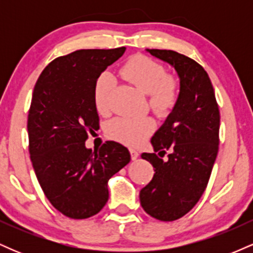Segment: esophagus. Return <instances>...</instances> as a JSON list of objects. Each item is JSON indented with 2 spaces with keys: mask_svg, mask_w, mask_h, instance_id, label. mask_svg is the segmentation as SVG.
<instances>
[{
  "mask_svg": "<svg viewBox=\"0 0 253 253\" xmlns=\"http://www.w3.org/2000/svg\"><path fill=\"white\" fill-rule=\"evenodd\" d=\"M129 153H130V158H132V161H136V158L139 157V153L136 152L134 149H129Z\"/></svg>",
  "mask_w": 253,
  "mask_h": 253,
  "instance_id": "34e87169",
  "label": "esophagus"
}]
</instances>
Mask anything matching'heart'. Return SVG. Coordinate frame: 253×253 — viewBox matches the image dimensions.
Listing matches in <instances>:
<instances>
[{
	"instance_id": "1",
	"label": "heart",
	"mask_w": 253,
	"mask_h": 253,
	"mask_svg": "<svg viewBox=\"0 0 253 253\" xmlns=\"http://www.w3.org/2000/svg\"><path fill=\"white\" fill-rule=\"evenodd\" d=\"M121 75L141 91L149 95V106L158 117H168L177 106L181 85L176 77L167 74V69L152 58L138 54L129 58L121 66ZM114 89V78L103 72L96 78L92 89L95 108L100 114H107L110 108V96ZM155 129V121L150 117H119L107 125L108 138L118 143L136 146Z\"/></svg>"
}]
</instances>
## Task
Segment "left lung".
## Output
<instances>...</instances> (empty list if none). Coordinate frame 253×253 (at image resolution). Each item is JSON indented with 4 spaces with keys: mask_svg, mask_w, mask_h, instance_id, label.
I'll return each instance as SVG.
<instances>
[{
    "mask_svg": "<svg viewBox=\"0 0 253 253\" xmlns=\"http://www.w3.org/2000/svg\"><path fill=\"white\" fill-rule=\"evenodd\" d=\"M147 51L176 69L181 94L151 139L158 155H141L155 175L140 190V203L155 219L173 221L193 210L207 188L219 150L220 112L210 76L199 63L171 50ZM167 153L168 161H163Z\"/></svg>",
    "mask_w": 253,
    "mask_h": 253,
    "instance_id": "left-lung-1",
    "label": "left lung"
}]
</instances>
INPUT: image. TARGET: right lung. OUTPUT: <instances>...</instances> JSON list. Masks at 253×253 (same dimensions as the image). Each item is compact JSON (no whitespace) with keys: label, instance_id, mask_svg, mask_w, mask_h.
I'll use <instances>...</instances> for the list:
<instances>
[{"label":"right lung","instance_id":"1","mask_svg":"<svg viewBox=\"0 0 253 253\" xmlns=\"http://www.w3.org/2000/svg\"><path fill=\"white\" fill-rule=\"evenodd\" d=\"M125 50H78L58 57L34 86L27 120L31 161L45 196L71 219L102 210L109 178L130 161L128 150L115 141L94 152L85 147L88 133L100 128L95 81Z\"/></svg>","mask_w":253,"mask_h":253}]
</instances>
